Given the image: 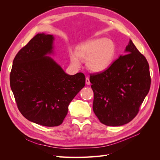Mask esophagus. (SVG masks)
Instances as JSON below:
<instances>
[{"instance_id": "34e87169", "label": "esophagus", "mask_w": 160, "mask_h": 160, "mask_svg": "<svg viewBox=\"0 0 160 160\" xmlns=\"http://www.w3.org/2000/svg\"><path fill=\"white\" fill-rule=\"evenodd\" d=\"M85 83H86L87 85H90V84H91L89 77H86V79H85Z\"/></svg>"}]
</instances>
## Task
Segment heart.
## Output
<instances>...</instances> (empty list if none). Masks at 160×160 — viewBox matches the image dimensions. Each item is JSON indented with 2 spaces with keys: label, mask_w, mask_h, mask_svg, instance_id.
<instances>
[{
  "label": "heart",
  "mask_w": 160,
  "mask_h": 160,
  "mask_svg": "<svg viewBox=\"0 0 160 160\" xmlns=\"http://www.w3.org/2000/svg\"><path fill=\"white\" fill-rule=\"evenodd\" d=\"M114 42L109 39L100 38L82 43L75 52H69L72 65L79 67L81 60L87 61V67L93 72H102L112 64L115 56Z\"/></svg>",
  "instance_id": "1"
}]
</instances>
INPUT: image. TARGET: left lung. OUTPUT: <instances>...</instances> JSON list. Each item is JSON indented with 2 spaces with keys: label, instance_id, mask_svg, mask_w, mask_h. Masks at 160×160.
Segmentation results:
<instances>
[{
  "label": "left lung",
  "instance_id": "obj_1",
  "mask_svg": "<svg viewBox=\"0 0 160 160\" xmlns=\"http://www.w3.org/2000/svg\"><path fill=\"white\" fill-rule=\"evenodd\" d=\"M125 51L101 72L90 74L94 93L93 109L101 123L120 126L139 112L151 85L147 59L129 41Z\"/></svg>",
  "mask_w": 160,
  "mask_h": 160
}]
</instances>
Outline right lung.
I'll return each mask as SVG.
<instances>
[{
  "mask_svg": "<svg viewBox=\"0 0 160 160\" xmlns=\"http://www.w3.org/2000/svg\"><path fill=\"white\" fill-rule=\"evenodd\" d=\"M52 35L37 34L18 52L10 74L17 108L28 120L47 127L61 125L71 101L85 85L83 72L67 74L47 54Z\"/></svg>",
  "mask_w": 160,
  "mask_h": 160,
  "instance_id": "obj_1",
  "label": "right lung"
}]
</instances>
